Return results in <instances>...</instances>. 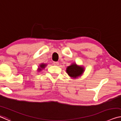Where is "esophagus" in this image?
Masks as SVG:
<instances>
[{
	"label": "esophagus",
	"mask_w": 121,
	"mask_h": 121,
	"mask_svg": "<svg viewBox=\"0 0 121 121\" xmlns=\"http://www.w3.org/2000/svg\"><path fill=\"white\" fill-rule=\"evenodd\" d=\"M53 65H59L58 62H53Z\"/></svg>",
	"instance_id": "34e87169"
}]
</instances>
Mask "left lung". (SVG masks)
<instances>
[{
	"mask_svg": "<svg viewBox=\"0 0 121 121\" xmlns=\"http://www.w3.org/2000/svg\"><path fill=\"white\" fill-rule=\"evenodd\" d=\"M84 69L83 67L77 65L76 63H73L70 66L67 68L66 71L69 76L76 78L77 77L80 76L83 74Z\"/></svg>",
	"mask_w": 121,
	"mask_h": 121,
	"instance_id": "obj_1",
	"label": "left lung"
}]
</instances>
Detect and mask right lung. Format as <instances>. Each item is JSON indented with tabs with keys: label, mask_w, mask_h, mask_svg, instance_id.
<instances>
[{
	"label": "right lung",
	"mask_w": 121,
	"mask_h": 121,
	"mask_svg": "<svg viewBox=\"0 0 121 121\" xmlns=\"http://www.w3.org/2000/svg\"><path fill=\"white\" fill-rule=\"evenodd\" d=\"M46 66V65H45V64H44V63H42V64H41L40 65V67H39V68H38V71H41L42 70V69H43V68H44Z\"/></svg>",
	"instance_id": "1"
}]
</instances>
